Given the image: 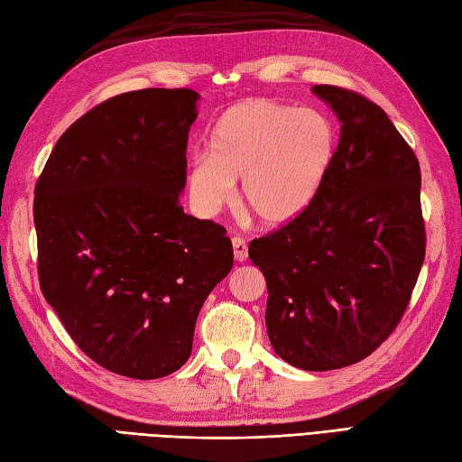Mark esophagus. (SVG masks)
<instances>
[{"label": "esophagus", "mask_w": 462, "mask_h": 462, "mask_svg": "<svg viewBox=\"0 0 462 462\" xmlns=\"http://www.w3.org/2000/svg\"><path fill=\"white\" fill-rule=\"evenodd\" d=\"M233 256L237 263H245L246 256H249V246L241 237H233Z\"/></svg>", "instance_id": "34e87169"}]
</instances>
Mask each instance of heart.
I'll list each match as a JSON object with an SVG mask.
<instances>
[{
  "label": "heart",
  "mask_w": 462,
  "mask_h": 462,
  "mask_svg": "<svg viewBox=\"0 0 462 462\" xmlns=\"http://www.w3.org/2000/svg\"><path fill=\"white\" fill-rule=\"evenodd\" d=\"M337 154V129L319 109L254 97L231 106L209 137V154L194 159L189 198L206 216L229 204L235 182L241 201L268 229L306 216L328 182Z\"/></svg>",
  "instance_id": "heart-1"
}]
</instances>
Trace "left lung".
<instances>
[{
	"mask_svg": "<svg viewBox=\"0 0 462 462\" xmlns=\"http://www.w3.org/2000/svg\"><path fill=\"white\" fill-rule=\"evenodd\" d=\"M341 123L328 182L306 216L254 239L268 288L274 353L311 373L363 361L408 308L425 258L421 172L410 144L373 101L313 86Z\"/></svg>",
	"mask_w": 462,
	"mask_h": 462,
	"instance_id": "obj_1",
	"label": "left lung"
}]
</instances>
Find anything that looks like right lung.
<instances>
[{
	"label": "right lung",
	"instance_id": "add662e5",
	"mask_svg": "<svg viewBox=\"0 0 462 462\" xmlns=\"http://www.w3.org/2000/svg\"><path fill=\"white\" fill-rule=\"evenodd\" d=\"M198 101L188 88L104 101L64 131L35 188L42 296L92 361L127 378L188 361L233 266L221 225L180 206Z\"/></svg>",
	"mask_w": 462,
	"mask_h": 462
}]
</instances>
